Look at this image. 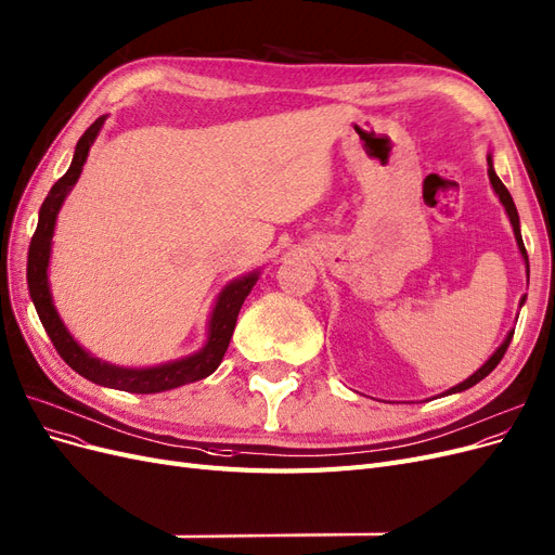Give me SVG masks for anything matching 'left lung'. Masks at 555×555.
<instances>
[{
  "instance_id": "left-lung-1",
  "label": "left lung",
  "mask_w": 555,
  "mask_h": 555,
  "mask_svg": "<svg viewBox=\"0 0 555 555\" xmlns=\"http://www.w3.org/2000/svg\"><path fill=\"white\" fill-rule=\"evenodd\" d=\"M487 163H489V181H491V188L495 190V195H499V199H501V204L505 206V211H507V218H509V222H512V229H514V238H517V245H519V253H521V257H524V261H526V273L530 275V269H528V255H526V247H524V238H521V229H519V214H517V206H514V202H512V195H509V190L503 185V181L499 179V175H495L493 171V160H491V156H487ZM524 300H526V296L521 298V305H524ZM512 331H509V335L505 337V341L501 344L499 349L493 351V356L485 362V365L477 370L473 376H468L464 384H460V386H454V388H450L448 392H443V395H452V392H462V390H468V388H473L475 384H480V380L485 378V376H489L493 370H495V365H499V362L503 360V356H505V351H507V347H509V341H512Z\"/></svg>"
}]
</instances>
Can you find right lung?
Here are the masks:
<instances>
[{"mask_svg":"<svg viewBox=\"0 0 555 555\" xmlns=\"http://www.w3.org/2000/svg\"><path fill=\"white\" fill-rule=\"evenodd\" d=\"M103 124H105V117H99L85 130V135L78 140V146H75L68 171L50 188L41 211H38V224L31 236L29 257H27L29 296L34 300L38 319H41L48 337L54 344L56 353H60L66 365L73 367L80 376L114 390H126V392H138V395L163 392V390L193 384V380L206 378L208 374H214L218 370V365L224 358V351L229 347V339L234 335L241 305L247 298V294L253 292V286L257 284L259 271L229 282L220 292L211 319H208L206 344L193 356L171 360L156 367L132 370V367L109 365V362H103L101 358H93L89 351H85L66 331L60 314H56L52 294H50V282H48V266H50V247H52L56 214H60L66 195L70 193V188L78 183L82 175V165L87 163V156H89V149L93 140L99 138V130L103 128Z\"/></svg>","mask_w":555,"mask_h":555,"instance_id":"add662e5","label":"right lung"}]
</instances>
